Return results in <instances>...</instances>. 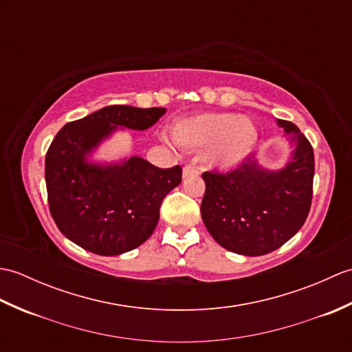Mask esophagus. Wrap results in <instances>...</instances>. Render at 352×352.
Segmentation results:
<instances>
[{
    "label": "esophagus",
    "mask_w": 352,
    "mask_h": 352,
    "mask_svg": "<svg viewBox=\"0 0 352 352\" xmlns=\"http://www.w3.org/2000/svg\"><path fill=\"white\" fill-rule=\"evenodd\" d=\"M199 174L198 169L193 166V164H188V166L183 168V177L188 178V177H197Z\"/></svg>",
    "instance_id": "34e87169"
}]
</instances>
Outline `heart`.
Returning <instances> with one entry per match:
<instances>
[{"label":"heart","instance_id":"b5f03b06","mask_svg":"<svg viewBox=\"0 0 352 352\" xmlns=\"http://www.w3.org/2000/svg\"><path fill=\"white\" fill-rule=\"evenodd\" d=\"M180 146L190 151H206L213 168L231 169L241 164L256 146L258 130L250 118L227 111H206L180 119L172 129Z\"/></svg>","mask_w":352,"mask_h":352}]
</instances>
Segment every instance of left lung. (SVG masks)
Wrapping results in <instances>:
<instances>
[{"label": "left lung", "instance_id": "8db88e82", "mask_svg": "<svg viewBox=\"0 0 352 352\" xmlns=\"http://www.w3.org/2000/svg\"><path fill=\"white\" fill-rule=\"evenodd\" d=\"M292 144V155L278 170L261 168L256 155L233 170L204 172L201 216L222 248L242 256L278 250L304 226L310 212L315 154L295 124L276 119Z\"/></svg>", "mask_w": 352, "mask_h": 352}]
</instances>
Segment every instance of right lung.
Returning a JSON list of instances; mask_svg holds the SVG:
<instances>
[{
	"label": "right lung",
	"mask_w": 352,
	"mask_h": 352,
	"mask_svg": "<svg viewBox=\"0 0 352 352\" xmlns=\"http://www.w3.org/2000/svg\"><path fill=\"white\" fill-rule=\"evenodd\" d=\"M164 111L109 106L56 134L45 157V182L52 219L71 242L100 256H119L153 234L163 198L182 183V168L162 169L136 155L119 163L89 157L119 126L144 131Z\"/></svg>",
	"instance_id": "add662e5"
}]
</instances>
